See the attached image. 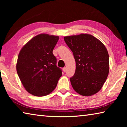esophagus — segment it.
<instances>
[{
  "label": "esophagus",
  "mask_w": 127,
  "mask_h": 127,
  "mask_svg": "<svg viewBox=\"0 0 127 127\" xmlns=\"http://www.w3.org/2000/svg\"><path fill=\"white\" fill-rule=\"evenodd\" d=\"M63 72H66V68H65V67L63 68Z\"/></svg>",
  "instance_id": "34e87169"
}]
</instances>
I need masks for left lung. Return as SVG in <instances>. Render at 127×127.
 <instances>
[{
    "label": "left lung",
    "instance_id": "left-lung-1",
    "mask_svg": "<svg viewBox=\"0 0 127 127\" xmlns=\"http://www.w3.org/2000/svg\"><path fill=\"white\" fill-rule=\"evenodd\" d=\"M64 40L73 54L76 67L70 78L74 91L90 96L100 91L109 71V57L106 47L91 35L82 33L65 36Z\"/></svg>",
    "mask_w": 127,
    "mask_h": 127
}]
</instances>
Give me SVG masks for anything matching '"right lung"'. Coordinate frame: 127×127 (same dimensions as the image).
<instances>
[{
    "mask_svg": "<svg viewBox=\"0 0 127 127\" xmlns=\"http://www.w3.org/2000/svg\"><path fill=\"white\" fill-rule=\"evenodd\" d=\"M59 36L41 33L31 38L18 54L17 74L26 90L36 96L54 91L62 76L53 51Z\"/></svg>",
    "mask_w": 127,
    "mask_h": 127,
    "instance_id": "add662e5",
    "label": "right lung"
}]
</instances>
